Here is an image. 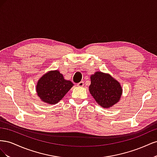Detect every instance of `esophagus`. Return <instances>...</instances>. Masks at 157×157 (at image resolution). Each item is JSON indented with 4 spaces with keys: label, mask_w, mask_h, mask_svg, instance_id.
<instances>
[{
    "label": "esophagus",
    "mask_w": 157,
    "mask_h": 157,
    "mask_svg": "<svg viewBox=\"0 0 157 157\" xmlns=\"http://www.w3.org/2000/svg\"><path fill=\"white\" fill-rule=\"evenodd\" d=\"M77 86H78V87H83L84 86V82L81 81V82H80L79 83H78L77 84Z\"/></svg>",
    "instance_id": "obj_1"
}]
</instances>
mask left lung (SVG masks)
<instances>
[{
    "label": "left lung",
    "instance_id": "1",
    "mask_svg": "<svg viewBox=\"0 0 157 157\" xmlns=\"http://www.w3.org/2000/svg\"><path fill=\"white\" fill-rule=\"evenodd\" d=\"M89 91L99 105L112 107L120 101L122 88L120 82L109 74L97 71L90 76Z\"/></svg>",
    "mask_w": 157,
    "mask_h": 157
}]
</instances>
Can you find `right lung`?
<instances>
[{"label": "right lung", "instance_id": "add662e5", "mask_svg": "<svg viewBox=\"0 0 157 157\" xmlns=\"http://www.w3.org/2000/svg\"><path fill=\"white\" fill-rule=\"evenodd\" d=\"M73 85L58 70L49 71L38 80L36 92L42 101L54 105L63 98Z\"/></svg>", "mask_w": 157, "mask_h": 157}]
</instances>
